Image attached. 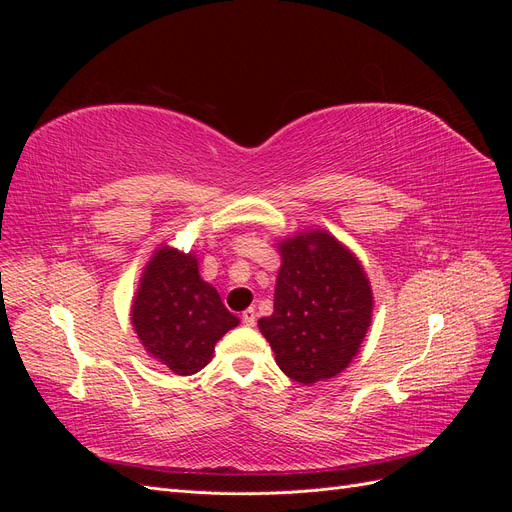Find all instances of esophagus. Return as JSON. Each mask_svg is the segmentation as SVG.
Masks as SVG:
<instances>
[{
    "mask_svg": "<svg viewBox=\"0 0 512 512\" xmlns=\"http://www.w3.org/2000/svg\"><path fill=\"white\" fill-rule=\"evenodd\" d=\"M241 320H243V324H247V327H254V324H256V309H254V307L245 309Z\"/></svg>",
    "mask_w": 512,
    "mask_h": 512,
    "instance_id": "1",
    "label": "esophagus"
}]
</instances>
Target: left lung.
<instances>
[{"label": "left lung", "instance_id": "1", "mask_svg": "<svg viewBox=\"0 0 512 512\" xmlns=\"http://www.w3.org/2000/svg\"><path fill=\"white\" fill-rule=\"evenodd\" d=\"M277 245L282 267L273 314L258 320L275 363L301 384L342 374L361 348L374 309L359 258L316 228Z\"/></svg>", "mask_w": 512, "mask_h": 512}]
</instances>
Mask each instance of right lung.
Segmentation results:
<instances>
[{"label":"right lung","instance_id":"1","mask_svg":"<svg viewBox=\"0 0 512 512\" xmlns=\"http://www.w3.org/2000/svg\"><path fill=\"white\" fill-rule=\"evenodd\" d=\"M132 327L149 356L177 376H192L239 318L198 273V258L162 245L153 252L132 301Z\"/></svg>","mask_w":512,"mask_h":512}]
</instances>
